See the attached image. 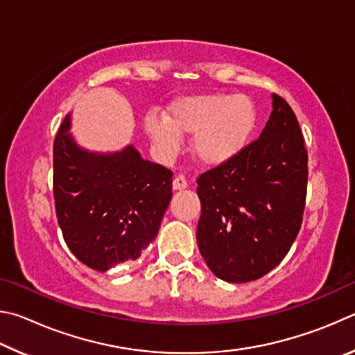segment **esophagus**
I'll return each mask as SVG.
<instances>
[{
	"instance_id": "34e87169",
	"label": "esophagus",
	"mask_w": 355,
	"mask_h": 355,
	"mask_svg": "<svg viewBox=\"0 0 355 355\" xmlns=\"http://www.w3.org/2000/svg\"><path fill=\"white\" fill-rule=\"evenodd\" d=\"M172 188L175 189V191H182V189H186L188 188V182H186V178H184V175H175V178H173V182H172Z\"/></svg>"
}]
</instances>
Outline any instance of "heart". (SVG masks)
<instances>
[{
  "mask_svg": "<svg viewBox=\"0 0 355 355\" xmlns=\"http://www.w3.org/2000/svg\"><path fill=\"white\" fill-rule=\"evenodd\" d=\"M257 125L255 106L248 97L205 94L182 97L166 119L146 117L150 139L166 155H177L180 137H192V153L203 166H222L248 146Z\"/></svg>",
  "mask_w": 355,
  "mask_h": 355,
  "instance_id": "obj_1",
  "label": "heart"
}]
</instances>
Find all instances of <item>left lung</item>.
<instances>
[{
	"label": "left lung",
	"mask_w": 355,
	"mask_h": 355,
	"mask_svg": "<svg viewBox=\"0 0 355 355\" xmlns=\"http://www.w3.org/2000/svg\"><path fill=\"white\" fill-rule=\"evenodd\" d=\"M307 163L296 114L274 94L260 137L197 178V244L214 275L244 284L284 260L302 224Z\"/></svg>",
	"instance_id": "obj_1"
}]
</instances>
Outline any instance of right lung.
Listing matches in <instances>:
<instances>
[{"label": "right lung", "mask_w": 355, "mask_h": 355, "mask_svg": "<svg viewBox=\"0 0 355 355\" xmlns=\"http://www.w3.org/2000/svg\"><path fill=\"white\" fill-rule=\"evenodd\" d=\"M64 119L53 146V194L62 236L78 260L105 272L136 260L158 235L172 199V171L133 146L114 153L81 148Z\"/></svg>", "instance_id": "obj_1"}]
</instances>
